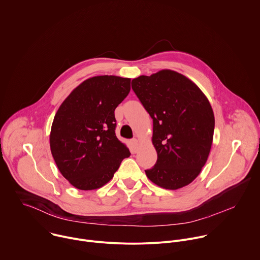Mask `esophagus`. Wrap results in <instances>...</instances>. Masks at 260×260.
<instances>
[{
  "mask_svg": "<svg viewBox=\"0 0 260 260\" xmlns=\"http://www.w3.org/2000/svg\"><path fill=\"white\" fill-rule=\"evenodd\" d=\"M131 144H132V150H133L134 152H136L137 146H138V140H137L136 138L132 139V140H131Z\"/></svg>",
  "mask_w": 260,
  "mask_h": 260,
  "instance_id": "1",
  "label": "esophagus"
}]
</instances>
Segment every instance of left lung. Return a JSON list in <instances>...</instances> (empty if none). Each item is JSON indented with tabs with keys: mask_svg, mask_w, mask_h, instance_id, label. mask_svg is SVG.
<instances>
[{
	"mask_svg": "<svg viewBox=\"0 0 260 260\" xmlns=\"http://www.w3.org/2000/svg\"><path fill=\"white\" fill-rule=\"evenodd\" d=\"M132 89L153 122L157 159L146 176L165 189L190 184L212 143L214 116L208 100L195 83L172 70L139 76L132 80Z\"/></svg>",
	"mask_w": 260,
	"mask_h": 260,
	"instance_id": "left-lung-1",
	"label": "left lung"
}]
</instances>
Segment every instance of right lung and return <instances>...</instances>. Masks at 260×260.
<instances>
[{
    "label": "right lung",
    "instance_id": "right-lung-1",
    "mask_svg": "<svg viewBox=\"0 0 260 260\" xmlns=\"http://www.w3.org/2000/svg\"><path fill=\"white\" fill-rule=\"evenodd\" d=\"M130 81L108 75L89 78L69 94L56 113L51 151L61 174L75 188H101L130 155L115 133V109L128 95Z\"/></svg>",
    "mask_w": 260,
    "mask_h": 260
}]
</instances>
